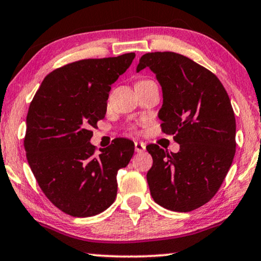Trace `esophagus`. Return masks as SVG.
Returning <instances> with one entry per match:
<instances>
[{"label":"esophagus","instance_id":"esophagus-1","mask_svg":"<svg viewBox=\"0 0 261 261\" xmlns=\"http://www.w3.org/2000/svg\"><path fill=\"white\" fill-rule=\"evenodd\" d=\"M134 147H135V152H138V153H141V152H144L145 149H146V145L144 144V142H135L134 144Z\"/></svg>","mask_w":261,"mask_h":261}]
</instances>
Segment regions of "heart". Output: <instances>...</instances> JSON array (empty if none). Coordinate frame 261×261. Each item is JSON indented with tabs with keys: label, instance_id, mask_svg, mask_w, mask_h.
Masks as SVG:
<instances>
[{
	"label": "heart",
	"instance_id": "1",
	"mask_svg": "<svg viewBox=\"0 0 261 261\" xmlns=\"http://www.w3.org/2000/svg\"><path fill=\"white\" fill-rule=\"evenodd\" d=\"M140 82H145V81H140Z\"/></svg>",
	"mask_w": 261,
	"mask_h": 261
}]
</instances>
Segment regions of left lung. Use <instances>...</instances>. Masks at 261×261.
Here are the masks:
<instances>
[{
    "mask_svg": "<svg viewBox=\"0 0 261 261\" xmlns=\"http://www.w3.org/2000/svg\"><path fill=\"white\" fill-rule=\"evenodd\" d=\"M149 67L162 85L159 119L163 133L173 135L179 152L148 145L153 165L147 172L154 201L172 212L187 213L212 199L235 155L234 110L219 78L174 52L146 53L137 71Z\"/></svg>",
    "mask_w": 261,
    "mask_h": 261,
    "instance_id": "obj_1",
    "label": "left lung"
}]
</instances>
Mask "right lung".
Instances as JSON below:
<instances>
[{
  "mask_svg": "<svg viewBox=\"0 0 261 261\" xmlns=\"http://www.w3.org/2000/svg\"><path fill=\"white\" fill-rule=\"evenodd\" d=\"M134 58L132 52L66 64L45 77L32 99L28 164L46 197L67 215H97L115 201L117 171L128 165L134 144L119 138L96 153L91 128L105 119L112 84Z\"/></svg>",
  "mask_w": 261,
  "mask_h": 261,
  "instance_id": "1",
  "label": "right lung"
}]
</instances>
